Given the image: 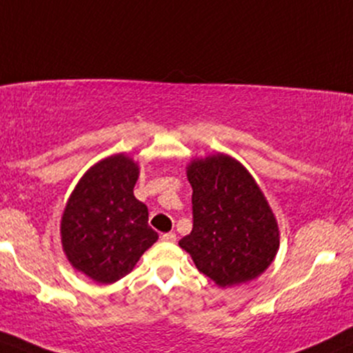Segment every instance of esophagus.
I'll use <instances>...</instances> for the list:
<instances>
[{
	"instance_id": "1",
	"label": "esophagus",
	"mask_w": 353,
	"mask_h": 353,
	"mask_svg": "<svg viewBox=\"0 0 353 353\" xmlns=\"http://www.w3.org/2000/svg\"><path fill=\"white\" fill-rule=\"evenodd\" d=\"M162 241L163 242H175L176 241V236L173 232H167V234H162Z\"/></svg>"
}]
</instances>
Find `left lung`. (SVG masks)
Returning <instances> with one entry per match:
<instances>
[{"label": "left lung", "mask_w": 353, "mask_h": 353, "mask_svg": "<svg viewBox=\"0 0 353 353\" xmlns=\"http://www.w3.org/2000/svg\"><path fill=\"white\" fill-rule=\"evenodd\" d=\"M193 230L178 242L221 288L259 278L280 247L276 217L255 178L228 154L191 159Z\"/></svg>", "instance_id": "8db88e82"}]
</instances>
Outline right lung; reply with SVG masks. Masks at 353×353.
Returning a JSON list of instances; mask_svg holds the SVG:
<instances>
[{
    "label": "right lung",
    "mask_w": 353,
    "mask_h": 353,
    "mask_svg": "<svg viewBox=\"0 0 353 353\" xmlns=\"http://www.w3.org/2000/svg\"><path fill=\"white\" fill-rule=\"evenodd\" d=\"M139 173L136 160L112 154L86 170L65 204L63 254L77 272L101 285L132 272L159 239L147 206L134 196Z\"/></svg>",
    "instance_id": "add662e5"
}]
</instances>
